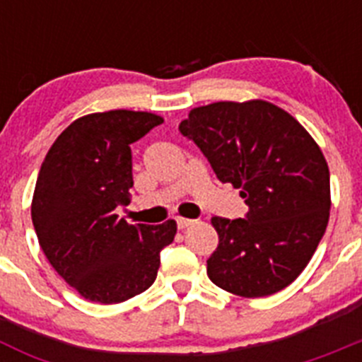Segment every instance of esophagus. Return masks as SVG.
Returning <instances> with one entry per match:
<instances>
[{"mask_svg": "<svg viewBox=\"0 0 362 362\" xmlns=\"http://www.w3.org/2000/svg\"><path fill=\"white\" fill-rule=\"evenodd\" d=\"M190 225H194V221L192 219H187V217H177V228L179 230L188 228Z\"/></svg>", "mask_w": 362, "mask_h": 362, "instance_id": "1", "label": "esophagus"}]
</instances>
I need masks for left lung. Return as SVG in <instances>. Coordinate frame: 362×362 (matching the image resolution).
<instances>
[{
    "mask_svg": "<svg viewBox=\"0 0 362 362\" xmlns=\"http://www.w3.org/2000/svg\"><path fill=\"white\" fill-rule=\"evenodd\" d=\"M179 130L248 204L246 219L212 217L219 245L206 261L210 281L248 299L286 288L330 219V170L315 139L263 99L192 108Z\"/></svg>",
    "mask_w": 362,
    "mask_h": 362,
    "instance_id": "left-lung-1",
    "label": "left lung"
}]
</instances>
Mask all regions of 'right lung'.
Masks as SVG:
<instances>
[{
	"label": "right lung",
	"instance_id": "obj_1",
	"mask_svg": "<svg viewBox=\"0 0 362 362\" xmlns=\"http://www.w3.org/2000/svg\"><path fill=\"white\" fill-rule=\"evenodd\" d=\"M163 117L152 112H94L70 123L45 156L32 223L54 270L81 297L123 303L152 286L159 252L177 232L163 225H130L117 206L130 203L132 150Z\"/></svg>",
	"mask_w": 362,
	"mask_h": 362
}]
</instances>
